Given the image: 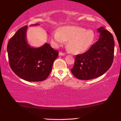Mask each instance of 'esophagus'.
Listing matches in <instances>:
<instances>
[{
    "label": "esophagus",
    "instance_id": "1",
    "mask_svg": "<svg viewBox=\"0 0 121 121\" xmlns=\"http://www.w3.org/2000/svg\"><path fill=\"white\" fill-rule=\"evenodd\" d=\"M65 54L64 53H62L61 52H59V56H65Z\"/></svg>",
    "mask_w": 121,
    "mask_h": 121
}]
</instances>
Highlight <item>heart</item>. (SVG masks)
I'll use <instances>...</instances> for the list:
<instances>
[{"instance_id": "b5f03b06", "label": "heart", "mask_w": 121, "mask_h": 121, "mask_svg": "<svg viewBox=\"0 0 121 121\" xmlns=\"http://www.w3.org/2000/svg\"><path fill=\"white\" fill-rule=\"evenodd\" d=\"M94 37L93 30L77 26H65L52 35V41L56 47L68 41V47L73 54L85 52L92 44Z\"/></svg>"}]
</instances>
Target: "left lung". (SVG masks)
I'll list each match as a JSON object with an SVG mask.
<instances>
[{"instance_id":"8db88e82","label":"left lung","mask_w":121,"mask_h":121,"mask_svg":"<svg viewBox=\"0 0 121 121\" xmlns=\"http://www.w3.org/2000/svg\"><path fill=\"white\" fill-rule=\"evenodd\" d=\"M99 37L88 51L76 55L72 74L79 80L95 78L109 70L113 61L114 40L103 27L98 28Z\"/></svg>"}]
</instances>
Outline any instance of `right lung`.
Masks as SVG:
<instances>
[{
	"mask_svg": "<svg viewBox=\"0 0 121 121\" xmlns=\"http://www.w3.org/2000/svg\"><path fill=\"white\" fill-rule=\"evenodd\" d=\"M27 26L21 28L8 41L9 65L15 74L26 81H44L51 73L59 52L53 49L48 43L39 48L32 47L27 41Z\"/></svg>",
	"mask_w": 121,
	"mask_h": 121,
	"instance_id": "right-lung-1",
	"label": "right lung"
}]
</instances>
